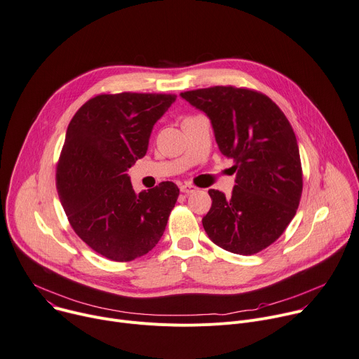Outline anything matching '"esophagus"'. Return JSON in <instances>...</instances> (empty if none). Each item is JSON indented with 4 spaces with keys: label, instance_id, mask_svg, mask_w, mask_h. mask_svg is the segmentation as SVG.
Wrapping results in <instances>:
<instances>
[{
    "label": "esophagus",
    "instance_id": "obj_1",
    "mask_svg": "<svg viewBox=\"0 0 359 359\" xmlns=\"http://www.w3.org/2000/svg\"><path fill=\"white\" fill-rule=\"evenodd\" d=\"M196 190H198L196 187H194L193 184H189V183H184V184H182V186H180V191H182V193H184V194L194 193Z\"/></svg>",
    "mask_w": 359,
    "mask_h": 359
}]
</instances>
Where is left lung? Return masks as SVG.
<instances>
[{"label":"left lung","mask_w":359,"mask_h":359,"mask_svg":"<svg viewBox=\"0 0 359 359\" xmlns=\"http://www.w3.org/2000/svg\"><path fill=\"white\" fill-rule=\"evenodd\" d=\"M212 124L220 153L233 158L231 196L210 189L202 223L222 249L253 255L273 243L297 213L302 194L301 156L282 110L257 91L216 86L180 93Z\"/></svg>","instance_id":"obj_1"}]
</instances>
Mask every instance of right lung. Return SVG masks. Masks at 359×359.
Listing matches in <instances>:
<instances>
[{"label": "right lung", "instance_id": "add662e5", "mask_svg": "<svg viewBox=\"0 0 359 359\" xmlns=\"http://www.w3.org/2000/svg\"><path fill=\"white\" fill-rule=\"evenodd\" d=\"M173 94L120 93L88 100L72 118L57 166L61 206L79 238L116 262L150 252L179 196L173 182L136 193L127 170L144 157Z\"/></svg>", "mask_w": 359, "mask_h": 359}]
</instances>
